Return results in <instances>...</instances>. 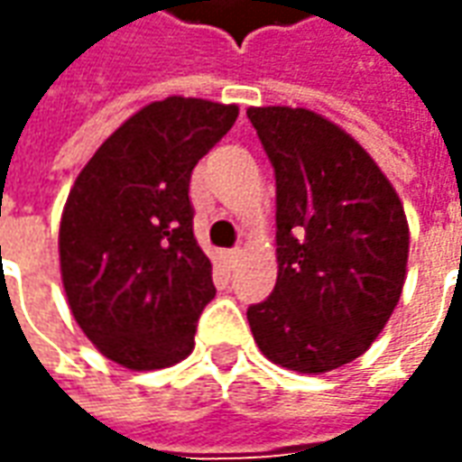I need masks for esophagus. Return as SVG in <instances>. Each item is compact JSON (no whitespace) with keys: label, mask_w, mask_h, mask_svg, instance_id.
Masks as SVG:
<instances>
[{"label":"esophagus","mask_w":462,"mask_h":462,"mask_svg":"<svg viewBox=\"0 0 462 462\" xmlns=\"http://www.w3.org/2000/svg\"><path fill=\"white\" fill-rule=\"evenodd\" d=\"M238 259H241V249L226 251V263H228V266H236Z\"/></svg>","instance_id":"esophagus-1"}]
</instances>
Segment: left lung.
Wrapping results in <instances>:
<instances>
[{"label": "left lung", "mask_w": 462, "mask_h": 462, "mask_svg": "<svg viewBox=\"0 0 462 462\" xmlns=\"http://www.w3.org/2000/svg\"><path fill=\"white\" fill-rule=\"evenodd\" d=\"M276 176V286L246 311L263 357L322 374L365 355L405 284L402 200L370 152L307 107H249Z\"/></svg>", "instance_id": "left-lung-1"}]
</instances>
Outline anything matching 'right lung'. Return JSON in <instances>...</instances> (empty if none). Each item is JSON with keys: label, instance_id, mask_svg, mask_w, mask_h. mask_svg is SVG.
<instances>
[{"label": "right lung", "instance_id": "1", "mask_svg": "<svg viewBox=\"0 0 462 462\" xmlns=\"http://www.w3.org/2000/svg\"><path fill=\"white\" fill-rule=\"evenodd\" d=\"M236 117V105L200 97L145 105L95 151L67 196V304L92 345L128 370H163L193 352L216 286L193 236L190 173Z\"/></svg>", "mask_w": 462, "mask_h": 462}]
</instances>
